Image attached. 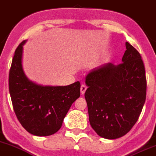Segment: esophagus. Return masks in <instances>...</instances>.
Instances as JSON below:
<instances>
[{
    "instance_id": "obj_1",
    "label": "esophagus",
    "mask_w": 156,
    "mask_h": 156,
    "mask_svg": "<svg viewBox=\"0 0 156 156\" xmlns=\"http://www.w3.org/2000/svg\"><path fill=\"white\" fill-rule=\"evenodd\" d=\"M86 89H87V87L85 86V85H81V88H80V91H81L82 94H85V91H86Z\"/></svg>"
}]
</instances>
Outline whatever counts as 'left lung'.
<instances>
[{
    "instance_id": "obj_1",
    "label": "left lung",
    "mask_w": 156,
    "mask_h": 156,
    "mask_svg": "<svg viewBox=\"0 0 156 156\" xmlns=\"http://www.w3.org/2000/svg\"><path fill=\"white\" fill-rule=\"evenodd\" d=\"M122 63L108 62L85 77L89 122L99 136L116 139L135 124L146 100L145 68L138 51L126 42Z\"/></svg>"
}]
</instances>
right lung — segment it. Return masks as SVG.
Wrapping results in <instances>:
<instances>
[{
    "label": "right lung",
    "mask_w": 156,
    "mask_h": 156,
    "mask_svg": "<svg viewBox=\"0 0 156 156\" xmlns=\"http://www.w3.org/2000/svg\"><path fill=\"white\" fill-rule=\"evenodd\" d=\"M23 41L15 51L9 75V89L18 120L28 132L48 136L59 130L71 105L80 96V83L65 86L42 85L31 81L22 65Z\"/></svg>",
    "instance_id": "obj_1"
}]
</instances>
